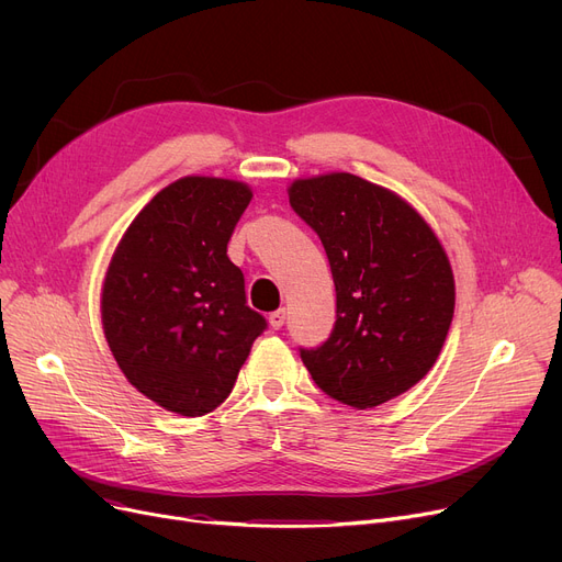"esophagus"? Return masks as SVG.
I'll list each match as a JSON object with an SVG mask.
<instances>
[{"label":"esophagus","instance_id":"esophagus-1","mask_svg":"<svg viewBox=\"0 0 562 562\" xmlns=\"http://www.w3.org/2000/svg\"><path fill=\"white\" fill-rule=\"evenodd\" d=\"M284 321H286V312L284 310H278V312L269 314V323H271L273 330H280L284 326Z\"/></svg>","mask_w":562,"mask_h":562}]
</instances>
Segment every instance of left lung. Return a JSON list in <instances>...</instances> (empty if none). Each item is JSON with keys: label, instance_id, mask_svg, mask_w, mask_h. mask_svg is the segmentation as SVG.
Listing matches in <instances>:
<instances>
[{"label": "left lung", "instance_id": "1", "mask_svg": "<svg viewBox=\"0 0 562 562\" xmlns=\"http://www.w3.org/2000/svg\"><path fill=\"white\" fill-rule=\"evenodd\" d=\"M289 202L318 234L337 291L333 335L301 348L316 385L358 409L415 387L456 307L451 263L432 227L401 195L350 172L296 180Z\"/></svg>", "mask_w": 562, "mask_h": 562}]
</instances>
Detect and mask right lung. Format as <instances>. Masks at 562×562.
<instances>
[{"label":"right lung","mask_w":562,"mask_h":562,"mask_svg":"<svg viewBox=\"0 0 562 562\" xmlns=\"http://www.w3.org/2000/svg\"><path fill=\"white\" fill-rule=\"evenodd\" d=\"M250 200L244 182L182 177L143 206L109 261L106 344L132 385L175 415L216 409L266 330L227 257Z\"/></svg>","instance_id":"1"}]
</instances>
